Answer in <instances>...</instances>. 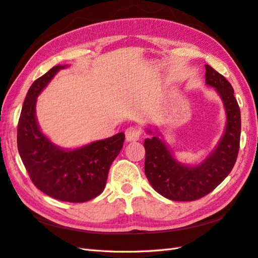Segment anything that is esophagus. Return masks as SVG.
Returning <instances> with one entry per match:
<instances>
[{"mask_svg":"<svg viewBox=\"0 0 258 258\" xmlns=\"http://www.w3.org/2000/svg\"><path fill=\"white\" fill-rule=\"evenodd\" d=\"M142 131L139 126H130L125 131V139L126 142H136L140 140Z\"/></svg>","mask_w":258,"mask_h":258,"instance_id":"obj_1","label":"esophagus"}]
</instances>
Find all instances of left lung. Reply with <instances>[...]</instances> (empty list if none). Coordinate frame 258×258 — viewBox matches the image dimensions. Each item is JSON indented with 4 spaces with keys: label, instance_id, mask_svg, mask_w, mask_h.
Instances as JSON below:
<instances>
[{
    "label": "left lung",
    "instance_id": "left-lung-1",
    "mask_svg": "<svg viewBox=\"0 0 258 258\" xmlns=\"http://www.w3.org/2000/svg\"><path fill=\"white\" fill-rule=\"evenodd\" d=\"M206 83L214 88L223 102L226 125L213 151L197 165L179 161L160 133L146 128L151 139L144 141L146 151L145 175L152 187L169 200L194 201L210 194L222 182L234 166L241 136V111L234 90L225 78L206 64Z\"/></svg>",
    "mask_w": 258,
    "mask_h": 258
}]
</instances>
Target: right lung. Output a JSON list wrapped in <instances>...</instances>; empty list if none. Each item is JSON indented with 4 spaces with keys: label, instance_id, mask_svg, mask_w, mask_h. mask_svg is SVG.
I'll list each match as a JSON object with an SVG mask.
<instances>
[{
    "label": "right lung",
    "instance_id": "right-lung-1",
    "mask_svg": "<svg viewBox=\"0 0 258 258\" xmlns=\"http://www.w3.org/2000/svg\"><path fill=\"white\" fill-rule=\"evenodd\" d=\"M68 66H55L33 82L24 100L19 126L17 148L33 183L57 200L86 202L105 188L113 160L121 152L124 133L66 149L52 143L41 132L36 117V102L55 75Z\"/></svg>",
    "mask_w": 258,
    "mask_h": 258
}]
</instances>
